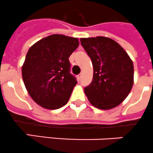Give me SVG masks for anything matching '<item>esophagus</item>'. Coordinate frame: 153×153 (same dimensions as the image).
<instances>
[{"label":"esophagus","mask_w":153,"mask_h":153,"mask_svg":"<svg viewBox=\"0 0 153 153\" xmlns=\"http://www.w3.org/2000/svg\"><path fill=\"white\" fill-rule=\"evenodd\" d=\"M81 74H79V75L77 76V80H78V81H79L80 80H81Z\"/></svg>","instance_id":"obj_1"}]
</instances>
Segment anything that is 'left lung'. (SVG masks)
I'll return each mask as SVG.
<instances>
[{"instance_id":"1","label":"left lung","mask_w":153,"mask_h":153,"mask_svg":"<svg viewBox=\"0 0 153 153\" xmlns=\"http://www.w3.org/2000/svg\"><path fill=\"white\" fill-rule=\"evenodd\" d=\"M80 40L93 66V81L84 88L89 102L102 110L118 106L126 99L134 84L132 60L120 45L108 37Z\"/></svg>"}]
</instances>
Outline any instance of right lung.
Returning <instances> with one entry per match:
<instances>
[{
  "label": "right lung",
  "mask_w": 153,
  "mask_h": 153,
  "mask_svg": "<svg viewBox=\"0 0 153 153\" xmlns=\"http://www.w3.org/2000/svg\"><path fill=\"white\" fill-rule=\"evenodd\" d=\"M78 45V38L52 34L29 48L22 74L27 91L36 103L48 110L67 103L77 84L69 73V57Z\"/></svg>",
  "instance_id": "1"
}]
</instances>
